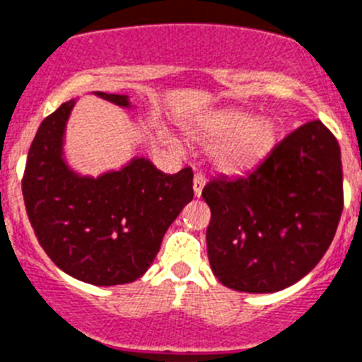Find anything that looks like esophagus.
Listing matches in <instances>:
<instances>
[{
    "instance_id": "obj_1",
    "label": "esophagus",
    "mask_w": 362,
    "mask_h": 362,
    "mask_svg": "<svg viewBox=\"0 0 362 362\" xmlns=\"http://www.w3.org/2000/svg\"><path fill=\"white\" fill-rule=\"evenodd\" d=\"M204 184H205V175L204 173H194L193 189H194V194H197V197H200V194H202Z\"/></svg>"
}]
</instances>
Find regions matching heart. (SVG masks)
<instances>
[{"instance_id":"heart-1","label":"heart","mask_w":362,"mask_h":362,"mask_svg":"<svg viewBox=\"0 0 362 362\" xmlns=\"http://www.w3.org/2000/svg\"><path fill=\"white\" fill-rule=\"evenodd\" d=\"M202 139L216 149V164L226 173H240L254 168L279 141V128L269 119L230 110L207 119L202 124Z\"/></svg>"}]
</instances>
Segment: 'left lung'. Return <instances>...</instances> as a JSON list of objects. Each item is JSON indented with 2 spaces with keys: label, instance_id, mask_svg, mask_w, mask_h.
Returning <instances> with one entry per match:
<instances>
[{
  "label": "left lung",
  "instance_id": "obj_1",
  "mask_svg": "<svg viewBox=\"0 0 362 362\" xmlns=\"http://www.w3.org/2000/svg\"><path fill=\"white\" fill-rule=\"evenodd\" d=\"M214 276L250 294L278 292L323 258L343 213V164L321 120L299 126L243 177L207 182Z\"/></svg>",
  "mask_w": 362,
  "mask_h": 362
}]
</instances>
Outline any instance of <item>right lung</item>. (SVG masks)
<instances>
[{
  "instance_id": "1",
  "label": "right lung",
  "mask_w": 362,
  "mask_h": 362,
  "mask_svg": "<svg viewBox=\"0 0 362 362\" xmlns=\"http://www.w3.org/2000/svg\"><path fill=\"white\" fill-rule=\"evenodd\" d=\"M95 95L128 108L126 95ZM76 100L61 104L41 122L21 189L39 245L71 278L99 286L141 278L160 249L165 230L193 200V169L158 171L133 158L120 171L79 177L63 158L64 126Z\"/></svg>"
}]
</instances>
